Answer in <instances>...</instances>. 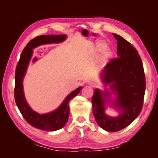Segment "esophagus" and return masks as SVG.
<instances>
[{
  "label": "esophagus",
  "instance_id": "1",
  "mask_svg": "<svg viewBox=\"0 0 158 158\" xmlns=\"http://www.w3.org/2000/svg\"><path fill=\"white\" fill-rule=\"evenodd\" d=\"M88 84L91 87H95V86H96V84H95V83H94L93 82H89L88 83Z\"/></svg>",
  "mask_w": 158,
  "mask_h": 158
}]
</instances>
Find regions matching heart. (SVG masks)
<instances>
[{"instance_id": "1", "label": "heart", "mask_w": 158, "mask_h": 158, "mask_svg": "<svg viewBox=\"0 0 158 158\" xmlns=\"http://www.w3.org/2000/svg\"><path fill=\"white\" fill-rule=\"evenodd\" d=\"M105 47H106V45H105L104 44H97L96 47H95V48H96L97 51H101L105 48ZM110 55H111V51H110L109 49L106 48V49L103 50V53H102V60H103V61L106 60L110 56Z\"/></svg>"}]
</instances>
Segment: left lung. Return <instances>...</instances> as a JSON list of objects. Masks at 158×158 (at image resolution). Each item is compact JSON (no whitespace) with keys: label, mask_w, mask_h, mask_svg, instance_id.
I'll return each mask as SVG.
<instances>
[{"label":"left lung","mask_w":158,"mask_h":158,"mask_svg":"<svg viewBox=\"0 0 158 158\" xmlns=\"http://www.w3.org/2000/svg\"><path fill=\"white\" fill-rule=\"evenodd\" d=\"M112 34L117 41V57L106 65L100 73L105 89H94L92 103L98 125L106 131L117 132L131 124L140 113L146 80L136 49L123 37ZM107 106L116 109L118 115L108 116L106 113Z\"/></svg>","instance_id":"left-lung-1"}]
</instances>
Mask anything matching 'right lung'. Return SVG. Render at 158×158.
Returning <instances> with one entry per match:
<instances>
[{
  "label": "right lung",
  "instance_id": "right-lung-1",
  "mask_svg": "<svg viewBox=\"0 0 158 158\" xmlns=\"http://www.w3.org/2000/svg\"><path fill=\"white\" fill-rule=\"evenodd\" d=\"M66 38L67 36L64 34L36 37L28 43L23 49L16 66L14 89V98L16 106L23 117L30 125L42 131L52 132L64 127L69 117L70 100L79 94L82 87L80 86L70 92L56 109L49 113L40 114L33 110L27 102L23 91V80L31 60L33 49L43 45L60 44L65 41Z\"/></svg>",
  "mask_w": 158,
  "mask_h": 158
}]
</instances>
